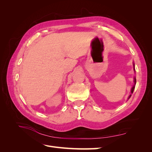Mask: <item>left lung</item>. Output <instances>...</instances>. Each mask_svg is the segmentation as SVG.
I'll return each mask as SVG.
<instances>
[{"instance_id":"obj_1","label":"left lung","mask_w":152,"mask_h":152,"mask_svg":"<svg viewBox=\"0 0 152 152\" xmlns=\"http://www.w3.org/2000/svg\"><path fill=\"white\" fill-rule=\"evenodd\" d=\"M133 67H134V72H135V65H134V63H133ZM136 84V77H134V85H133L131 89V94H130L129 96L128 99L131 98V95H132V94L133 93V91H134V90Z\"/></svg>"}]
</instances>
